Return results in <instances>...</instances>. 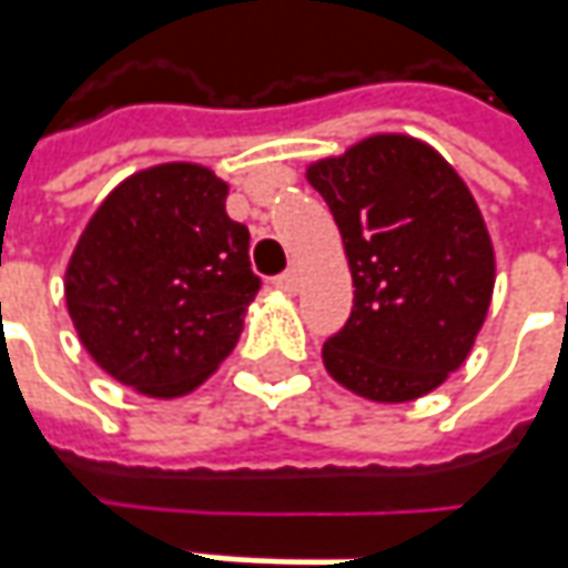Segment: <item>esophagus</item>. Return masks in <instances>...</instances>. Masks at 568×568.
<instances>
[{
	"mask_svg": "<svg viewBox=\"0 0 568 568\" xmlns=\"http://www.w3.org/2000/svg\"><path fill=\"white\" fill-rule=\"evenodd\" d=\"M276 288H283V292H298V266H288L285 273H280L276 280H273Z\"/></svg>",
	"mask_w": 568,
	"mask_h": 568,
	"instance_id": "1",
	"label": "esophagus"
}]
</instances>
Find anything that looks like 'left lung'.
Segmentation results:
<instances>
[{
  "label": "left lung",
  "instance_id": "left-lung-1",
  "mask_svg": "<svg viewBox=\"0 0 568 568\" xmlns=\"http://www.w3.org/2000/svg\"><path fill=\"white\" fill-rule=\"evenodd\" d=\"M343 232L355 304L323 343L333 381L374 402L437 389L478 336L494 292L480 210L440 153L405 134L367 138L307 169Z\"/></svg>",
  "mask_w": 568,
  "mask_h": 568
}]
</instances>
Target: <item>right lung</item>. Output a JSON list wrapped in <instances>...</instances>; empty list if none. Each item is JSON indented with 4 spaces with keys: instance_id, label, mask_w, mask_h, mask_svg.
Segmentation results:
<instances>
[{
    "instance_id": "add662e5",
    "label": "right lung",
    "mask_w": 568,
    "mask_h": 568,
    "mask_svg": "<svg viewBox=\"0 0 568 568\" xmlns=\"http://www.w3.org/2000/svg\"><path fill=\"white\" fill-rule=\"evenodd\" d=\"M225 194L210 169L163 163L125 179L93 213L65 270V302L109 377L172 399L235 348L261 276Z\"/></svg>"
}]
</instances>
